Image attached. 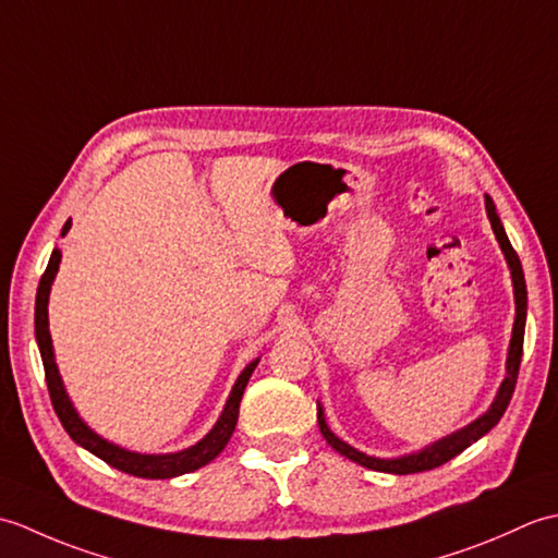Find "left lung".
Returning a JSON list of instances; mask_svg holds the SVG:
<instances>
[{
    "label": "left lung",
    "instance_id": "obj_1",
    "mask_svg": "<svg viewBox=\"0 0 558 558\" xmlns=\"http://www.w3.org/2000/svg\"><path fill=\"white\" fill-rule=\"evenodd\" d=\"M484 206H487V218L492 222V230L496 234V242H499L501 252L506 256L508 270H511V280H513V300H515V322H513V333H511V345H508V357H506V378L501 381L499 390L492 400L489 410L480 414L475 422H470L462 429L448 434L438 441L424 446L422 450H414V453H405L398 458H376V456H366L362 450L342 441L340 436L330 432V426L326 424V414L324 405L318 402L316 405V420H318V429H322L324 438L328 446L338 450L340 456L350 458L352 462H357L362 468H369L376 472H388V475H412V472H424V470H434L438 465H444L450 458H456L462 453L468 446H472L480 438L492 432L499 420L504 417V412L508 408V402L513 398L515 381H518V369H520V357H523V338H525V318H527V288H525V272L523 266H520V258L515 254V248L508 242V234L501 225L499 213H496V206L492 196H484Z\"/></svg>",
    "mask_w": 558,
    "mask_h": 558
}]
</instances>
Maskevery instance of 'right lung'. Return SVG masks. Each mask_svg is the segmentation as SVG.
Here are the masks:
<instances>
[{"instance_id":"1","label":"right lung","mask_w":558,"mask_h":558,"mask_svg":"<svg viewBox=\"0 0 558 558\" xmlns=\"http://www.w3.org/2000/svg\"><path fill=\"white\" fill-rule=\"evenodd\" d=\"M69 230H71V220L64 222L62 236ZM59 260H62V252L54 246L50 264H47L43 278H40L38 294H35V340H38V350H40L43 366H45L47 390H50L52 408L57 412L59 422H62V426L66 429V434L74 438L81 448L90 450L93 456H98L100 460L108 462V465L126 472V475H134V477L170 480V477H180V475H186V472H194L198 468L208 465L213 458H218L222 453V448L230 441V436L236 426V417H240V402L244 396V388L248 384V378H252L260 357L248 362L242 369V374L236 376V381L230 390V398H228V402H225L218 422L213 424V429L194 446L177 450V453H138V450H129V448L117 446V444L108 441V438H102L100 434L93 432L90 426L81 420V414L76 412L74 402H71V398L66 393L62 374H59V369H57L52 336H50V318H47V302H50V290H52V282H54V276L59 270Z\"/></svg>"}]
</instances>
